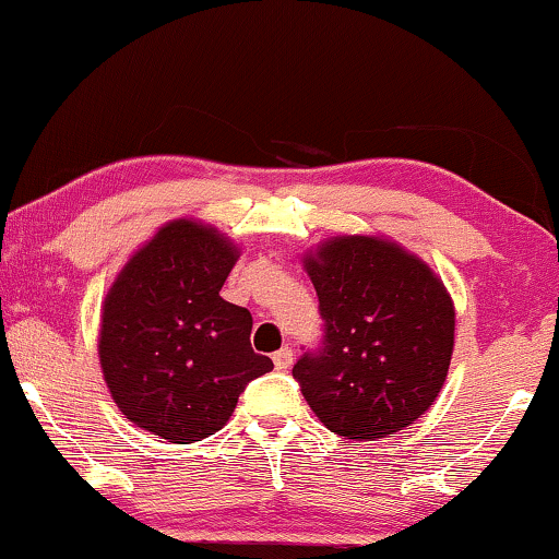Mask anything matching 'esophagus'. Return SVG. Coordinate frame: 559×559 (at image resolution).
<instances>
[{"label": "esophagus", "mask_w": 559, "mask_h": 559, "mask_svg": "<svg viewBox=\"0 0 559 559\" xmlns=\"http://www.w3.org/2000/svg\"><path fill=\"white\" fill-rule=\"evenodd\" d=\"M272 361H274V366H277L280 371H287L289 366H293V350H289V348H280L277 354L272 356Z\"/></svg>", "instance_id": "esophagus-1"}]
</instances>
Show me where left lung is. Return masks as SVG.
Returning <instances> with one entry per match:
<instances>
[{
	"mask_svg": "<svg viewBox=\"0 0 559 559\" xmlns=\"http://www.w3.org/2000/svg\"><path fill=\"white\" fill-rule=\"evenodd\" d=\"M325 346L295 364L305 402L348 440L392 438L448 379L453 297L432 266L386 236H331L305 251Z\"/></svg>",
	"mask_w": 559,
	"mask_h": 559,
	"instance_id": "8db88e82",
	"label": "left lung"
}]
</instances>
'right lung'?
Wrapping results in <instances>:
<instances>
[{
    "instance_id": "right-lung-1",
    "label": "right lung",
    "mask_w": 559,
    "mask_h": 559,
    "mask_svg": "<svg viewBox=\"0 0 559 559\" xmlns=\"http://www.w3.org/2000/svg\"><path fill=\"white\" fill-rule=\"evenodd\" d=\"M239 254L216 226L167 221L104 297L98 364L111 400L175 445L218 432L243 386L274 369L251 348V312L221 297Z\"/></svg>"
}]
</instances>
